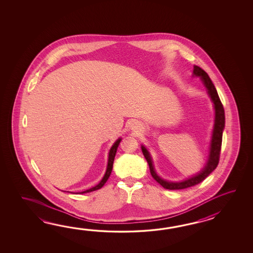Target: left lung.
Returning <instances> with one entry per match:
<instances>
[{
    "instance_id": "1",
    "label": "left lung",
    "mask_w": 253,
    "mask_h": 253,
    "mask_svg": "<svg viewBox=\"0 0 253 253\" xmlns=\"http://www.w3.org/2000/svg\"><path fill=\"white\" fill-rule=\"evenodd\" d=\"M194 76L201 78V80L205 84V87L207 88V91H208L211 101L214 105V126H213V131H212L211 140L209 157H208V161H207L205 168L196 175H194L193 177L187 178L186 180H183L182 182H168V181L162 179L159 175H157L154 166H153V161H152V157H151L149 152L147 151L144 145H142V152L149 165L152 176L157 183H160L164 188L168 189V190H180V189L188 188V187L194 186V185H196L201 182H203L205 178L207 177L211 172H212L217 167L219 164V160H220L222 131H223L224 125H225L224 108L220 102V97L218 96V93H217L213 83L211 82L210 77L205 72V70L201 69L198 66H194Z\"/></svg>"
}]
</instances>
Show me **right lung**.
<instances>
[{
	"label": "right lung",
	"mask_w": 253,
	"mask_h": 253,
	"mask_svg": "<svg viewBox=\"0 0 253 253\" xmlns=\"http://www.w3.org/2000/svg\"><path fill=\"white\" fill-rule=\"evenodd\" d=\"M120 141H121V138H119V139L117 140V141L114 143V145H112V147L110 148V150H109L107 171H106V173H105L104 177L102 178V180L100 181V183L97 184L96 186L92 187V188L86 190V191H84V192H81V193H77V194H86V193H90V192H93V191H96V190H98V189L101 188L103 185L106 183V182L108 181V177L110 176V173L112 172L114 159H115V156H116V153H117V150H118V146H119Z\"/></svg>",
	"instance_id": "add662e5"
}]
</instances>
